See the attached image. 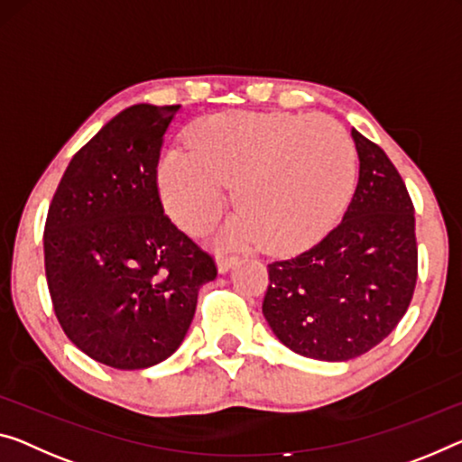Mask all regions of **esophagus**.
<instances>
[{
    "mask_svg": "<svg viewBox=\"0 0 462 462\" xmlns=\"http://www.w3.org/2000/svg\"><path fill=\"white\" fill-rule=\"evenodd\" d=\"M236 264H237L236 255H226V254H218L217 255V268H218V273H221V274L229 273Z\"/></svg>",
    "mask_w": 462,
    "mask_h": 462,
    "instance_id": "1",
    "label": "esophagus"
}]
</instances>
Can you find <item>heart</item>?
I'll use <instances>...</instances> for the list:
<instances>
[{"label": "heart", "mask_w": 462, "mask_h": 462, "mask_svg": "<svg viewBox=\"0 0 462 462\" xmlns=\"http://www.w3.org/2000/svg\"><path fill=\"white\" fill-rule=\"evenodd\" d=\"M188 142L162 152L159 189L169 217L191 236L221 217L236 183L241 212L223 241L300 254L335 229L353 194L355 146L320 113H218L191 127Z\"/></svg>", "instance_id": "obj_1"}]
</instances>
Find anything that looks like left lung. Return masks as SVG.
I'll return each mask as SVG.
<instances>
[{
    "mask_svg": "<svg viewBox=\"0 0 462 462\" xmlns=\"http://www.w3.org/2000/svg\"><path fill=\"white\" fill-rule=\"evenodd\" d=\"M359 180L343 221L297 258L268 264L262 314L276 338L310 359L346 361L382 343L417 282L415 212L386 152L351 130Z\"/></svg>",
    "mask_w": 462,
    "mask_h": 462,
    "instance_id": "1",
    "label": "left lung"
}]
</instances>
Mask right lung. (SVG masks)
Instances as JSON below:
<instances>
[{
	"label": "right lung",
	"mask_w": 462,
	"mask_h": 462,
	"mask_svg": "<svg viewBox=\"0 0 462 462\" xmlns=\"http://www.w3.org/2000/svg\"><path fill=\"white\" fill-rule=\"evenodd\" d=\"M180 105H132L74 154L45 236V274L68 338L98 364L144 370L177 351L198 291L215 281L202 252L162 212L157 167Z\"/></svg>",
	"instance_id": "obj_1"
}]
</instances>
